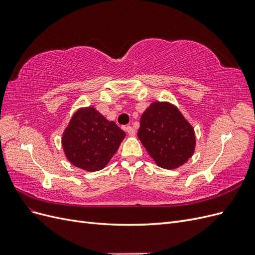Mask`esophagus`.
I'll list each match as a JSON object with an SVG mask.
<instances>
[{
    "mask_svg": "<svg viewBox=\"0 0 255 255\" xmlns=\"http://www.w3.org/2000/svg\"><path fill=\"white\" fill-rule=\"evenodd\" d=\"M127 132H128V135H130V136H134L135 135V133H136V130H135V128H132V127H127Z\"/></svg>",
    "mask_w": 255,
    "mask_h": 255,
    "instance_id": "1",
    "label": "esophagus"
}]
</instances>
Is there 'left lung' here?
Segmentation results:
<instances>
[{"instance_id": "left-lung-1", "label": "left lung", "mask_w": 255, "mask_h": 255, "mask_svg": "<svg viewBox=\"0 0 255 255\" xmlns=\"http://www.w3.org/2000/svg\"><path fill=\"white\" fill-rule=\"evenodd\" d=\"M137 135L150 156L165 169L182 166L195 151L194 128L167 102H153L145 110Z\"/></svg>"}]
</instances>
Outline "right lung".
I'll return each mask as SVG.
<instances>
[{"instance_id":"1","label":"right lung","mask_w":255,"mask_h":255,"mask_svg":"<svg viewBox=\"0 0 255 255\" xmlns=\"http://www.w3.org/2000/svg\"><path fill=\"white\" fill-rule=\"evenodd\" d=\"M126 133L94 107L76 112L63 135L66 156L87 171L101 170L118 150Z\"/></svg>"}]
</instances>
